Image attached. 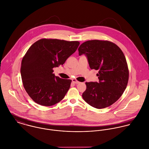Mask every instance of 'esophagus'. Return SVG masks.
<instances>
[{
	"instance_id": "34e87169",
	"label": "esophagus",
	"mask_w": 149,
	"mask_h": 149,
	"mask_svg": "<svg viewBox=\"0 0 149 149\" xmlns=\"http://www.w3.org/2000/svg\"><path fill=\"white\" fill-rule=\"evenodd\" d=\"M72 82L75 83V84H78L80 83V82H79L78 81H77V80L75 79H72Z\"/></svg>"
}]
</instances>
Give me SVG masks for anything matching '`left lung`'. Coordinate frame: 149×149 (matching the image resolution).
Instances as JSON below:
<instances>
[{"mask_svg": "<svg viewBox=\"0 0 149 149\" xmlns=\"http://www.w3.org/2000/svg\"><path fill=\"white\" fill-rule=\"evenodd\" d=\"M79 55H86L91 69L98 70L99 82H86L84 100L97 109L108 107L118 101L127 86L129 70L119 47L107 40H93L82 43Z\"/></svg>", "mask_w": 149, "mask_h": 149, "instance_id": "obj_1", "label": "left lung"}]
</instances>
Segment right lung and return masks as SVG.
I'll list each match as a JSON object with an SVG mask.
<instances>
[{"label":"right lung","mask_w":149,"mask_h":149,"mask_svg":"<svg viewBox=\"0 0 149 149\" xmlns=\"http://www.w3.org/2000/svg\"><path fill=\"white\" fill-rule=\"evenodd\" d=\"M79 44L77 41L42 38L30 46L22 60L21 74L25 89L35 102L49 107L63 100L71 80L56 77L53 68L63 65Z\"/></svg>","instance_id":"1"}]
</instances>
